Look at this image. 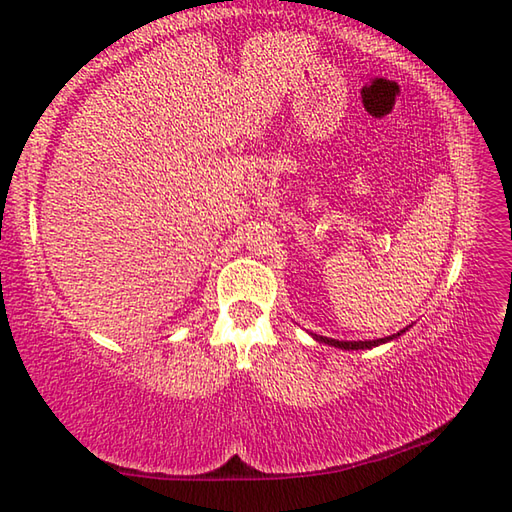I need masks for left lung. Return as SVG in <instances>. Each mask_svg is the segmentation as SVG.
I'll return each mask as SVG.
<instances>
[{"mask_svg": "<svg viewBox=\"0 0 512 512\" xmlns=\"http://www.w3.org/2000/svg\"><path fill=\"white\" fill-rule=\"evenodd\" d=\"M406 330H408V328L400 330L397 334L384 336V339H376V341H336V339H328V336H317V334H313V336H315V339H317L319 343L339 347V350H371V347H378V345H382V343H389V341L397 339V336H400V334L406 332Z\"/></svg>", "mask_w": 512, "mask_h": 512, "instance_id": "1", "label": "left lung"}]
</instances>
